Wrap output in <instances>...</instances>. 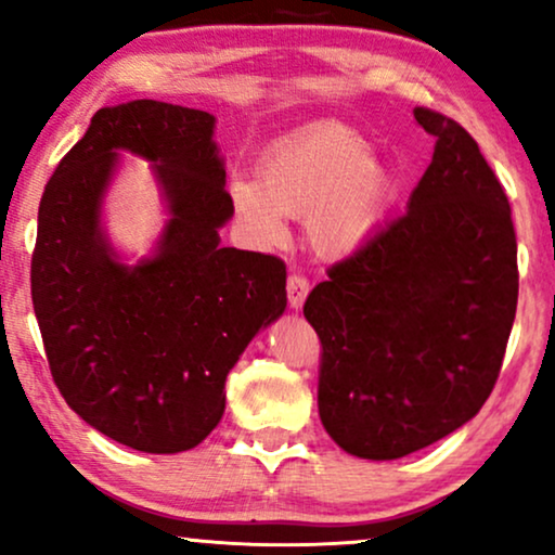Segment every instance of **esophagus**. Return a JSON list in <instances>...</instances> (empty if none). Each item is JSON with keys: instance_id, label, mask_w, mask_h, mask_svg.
<instances>
[{"instance_id": "34e87169", "label": "esophagus", "mask_w": 555, "mask_h": 555, "mask_svg": "<svg viewBox=\"0 0 555 555\" xmlns=\"http://www.w3.org/2000/svg\"><path fill=\"white\" fill-rule=\"evenodd\" d=\"M309 291H311V285H309V280H306V275H300V272H291V275H288V304H291V309H300L306 296H309Z\"/></svg>"}]
</instances>
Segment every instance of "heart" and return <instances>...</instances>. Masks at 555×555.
<instances>
[{
	"label": "heart",
	"mask_w": 555,
	"mask_h": 555,
	"mask_svg": "<svg viewBox=\"0 0 555 555\" xmlns=\"http://www.w3.org/2000/svg\"><path fill=\"white\" fill-rule=\"evenodd\" d=\"M246 229L264 242L283 236V216L309 218V242L321 257H347L371 238L391 197V175L371 159L354 128L321 122L264 156L257 182L231 184Z\"/></svg>",
	"instance_id": "obj_1"
}]
</instances>
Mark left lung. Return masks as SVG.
I'll return each mask as SVG.
<instances>
[{
    "label": "left lung",
    "mask_w": 555,
    "mask_h": 555,
    "mask_svg": "<svg viewBox=\"0 0 555 555\" xmlns=\"http://www.w3.org/2000/svg\"><path fill=\"white\" fill-rule=\"evenodd\" d=\"M414 118L435 154L409 210L332 264L304 306L321 341V422L367 461L414 453L476 416L517 311L502 182L461 122L429 107Z\"/></svg>",
    "instance_id": "left-lung-1"
}]
</instances>
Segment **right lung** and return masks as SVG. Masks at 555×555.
Instances as JSON below:
<instances>
[{"mask_svg":"<svg viewBox=\"0 0 555 555\" xmlns=\"http://www.w3.org/2000/svg\"><path fill=\"white\" fill-rule=\"evenodd\" d=\"M118 147L155 162L173 214L157 257L135 268L99 234ZM231 216L214 115L159 100L94 113L48 180L33 309L61 396L111 440L143 453L203 442L223 416L225 375L285 311L283 259L218 246Z\"/></svg>","mask_w":555,"mask_h":555,"instance_id":"add662e5","label":"right lung"}]
</instances>
